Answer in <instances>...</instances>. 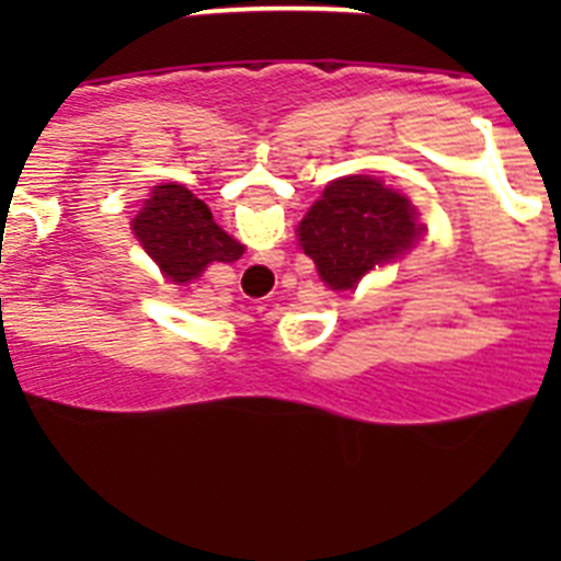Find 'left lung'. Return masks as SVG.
Returning a JSON list of instances; mask_svg holds the SVG:
<instances>
[{
  "instance_id": "obj_1",
  "label": "left lung",
  "mask_w": 561,
  "mask_h": 561,
  "mask_svg": "<svg viewBox=\"0 0 561 561\" xmlns=\"http://www.w3.org/2000/svg\"><path fill=\"white\" fill-rule=\"evenodd\" d=\"M419 210L374 176H342L309 207L297 241L334 291L356 289L376 266L401 257L421 238Z\"/></svg>"
}]
</instances>
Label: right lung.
Wrapping results in <instances>:
<instances>
[{"mask_svg":"<svg viewBox=\"0 0 561 561\" xmlns=\"http://www.w3.org/2000/svg\"><path fill=\"white\" fill-rule=\"evenodd\" d=\"M131 230L162 275L180 286L191 284L210 264H232L244 255V244L213 221L210 207L176 182L153 187L134 216Z\"/></svg>","mask_w":561,"mask_h":561,"instance_id":"right-lung-1","label":"right lung"}]
</instances>
